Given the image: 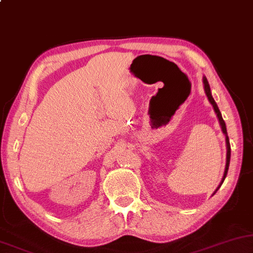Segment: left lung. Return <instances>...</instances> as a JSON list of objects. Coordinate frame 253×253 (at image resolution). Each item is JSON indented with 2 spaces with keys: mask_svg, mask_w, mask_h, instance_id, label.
Masks as SVG:
<instances>
[{
  "mask_svg": "<svg viewBox=\"0 0 253 253\" xmlns=\"http://www.w3.org/2000/svg\"><path fill=\"white\" fill-rule=\"evenodd\" d=\"M203 82H204V89H205V93H206L207 98L208 100H210V103L211 104V106H213V109L215 111V113H216V117L218 119V123H220V126H221V129L222 132H223L224 136H225V144H227V161H225V169H224V173H223V177H222V180L220 185H218L216 190H215V192L213 194L216 193V191L220 188V186L222 185V183H223L225 177H227V173H228V169H229V163H230V143H229V137H228V133H227V127H225V123L223 120V118H222V114L220 112V110H218L217 107V104L215 103V100L213 98V96H211V87H210V84H208V81L206 79V76L203 77Z\"/></svg>",
  "mask_w": 253,
  "mask_h": 253,
  "instance_id": "obj_1",
  "label": "left lung"
}]
</instances>
